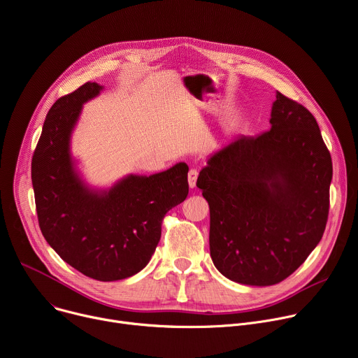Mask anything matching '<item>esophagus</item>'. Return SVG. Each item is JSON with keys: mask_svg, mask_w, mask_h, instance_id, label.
Instances as JSON below:
<instances>
[{"mask_svg": "<svg viewBox=\"0 0 358 358\" xmlns=\"http://www.w3.org/2000/svg\"><path fill=\"white\" fill-rule=\"evenodd\" d=\"M196 179H198V171L196 169H190L187 173V182H189V187L194 189L196 186Z\"/></svg>", "mask_w": 358, "mask_h": 358, "instance_id": "esophagus-1", "label": "esophagus"}]
</instances>
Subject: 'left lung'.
I'll use <instances>...</instances> for the list:
<instances>
[{
    "label": "left lung",
    "mask_w": 358,
    "mask_h": 358,
    "mask_svg": "<svg viewBox=\"0 0 358 358\" xmlns=\"http://www.w3.org/2000/svg\"><path fill=\"white\" fill-rule=\"evenodd\" d=\"M271 129L215 152L196 186L209 203L213 265L231 281H284L322 238L333 162L315 117L277 92Z\"/></svg>",
    "instance_id": "left-lung-1"
}]
</instances>
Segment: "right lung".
<instances>
[{
    "instance_id": "1",
    "label": "right lung",
    "mask_w": 358,
    "mask_h": 358,
    "mask_svg": "<svg viewBox=\"0 0 358 358\" xmlns=\"http://www.w3.org/2000/svg\"><path fill=\"white\" fill-rule=\"evenodd\" d=\"M101 90L87 81L51 106L31 180L38 225L51 248L86 277L117 281L150 261L164 215L187 196L189 168L178 163L150 176L129 175L107 190L87 187L74 168L70 137L81 107Z\"/></svg>"
}]
</instances>
